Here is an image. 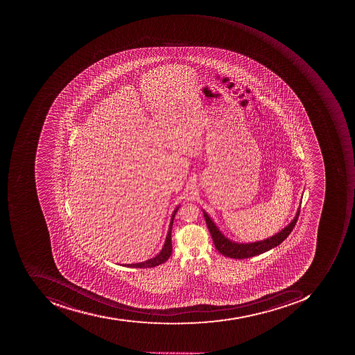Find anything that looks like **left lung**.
<instances>
[{
    "instance_id": "1",
    "label": "left lung",
    "mask_w": 355,
    "mask_h": 355,
    "mask_svg": "<svg viewBox=\"0 0 355 355\" xmlns=\"http://www.w3.org/2000/svg\"><path fill=\"white\" fill-rule=\"evenodd\" d=\"M300 208H301V206H300ZM300 208L297 211L295 218L283 230L274 234V236H270L268 239L253 242V243H238V242H234L228 239L218 230L214 220H211L210 216L205 211H202V212H204L205 220H206L209 232H210L212 240H214V246L218 250V253L222 254L225 257L244 259V258L254 257V256L259 255V254L266 253L268 250L279 245L295 228L297 218L300 216Z\"/></svg>"
}]
</instances>
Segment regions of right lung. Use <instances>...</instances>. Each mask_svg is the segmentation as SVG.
<instances>
[{
  "label": "right lung",
  "instance_id": "add662e5",
  "mask_svg": "<svg viewBox=\"0 0 355 355\" xmlns=\"http://www.w3.org/2000/svg\"><path fill=\"white\" fill-rule=\"evenodd\" d=\"M179 207H177L175 209L174 214L172 216V220H171V223H169V228L168 232H167L166 239H165L164 245H163L162 250H161L160 253L158 255L155 256V257L151 258V259L146 260L144 262H139V263H131V264H125V267L128 268H139V269H147V268H153L157 267L159 264L164 263L167 259H168L169 256L172 255V227H173V222H174L175 214H176L177 210H178Z\"/></svg>",
  "mask_w": 355,
  "mask_h": 355
}]
</instances>
